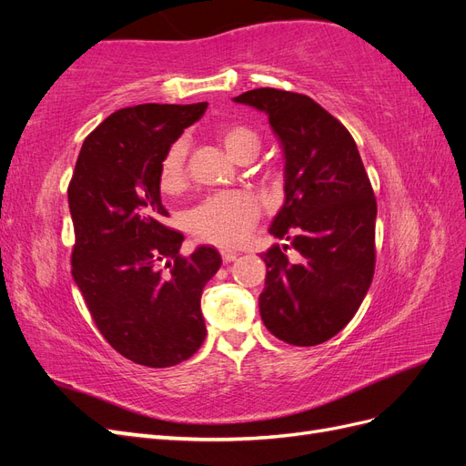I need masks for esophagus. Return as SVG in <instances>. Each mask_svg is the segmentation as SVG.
Here are the masks:
<instances>
[{
  "instance_id": "34e87169",
  "label": "esophagus",
  "mask_w": 466,
  "mask_h": 466,
  "mask_svg": "<svg viewBox=\"0 0 466 466\" xmlns=\"http://www.w3.org/2000/svg\"><path fill=\"white\" fill-rule=\"evenodd\" d=\"M237 257H238V252H235V250H228V248H223V250H221V260H223L225 264L233 262Z\"/></svg>"
}]
</instances>
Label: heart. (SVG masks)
<instances>
[{
    "label": "heart",
    "mask_w": 466,
    "mask_h": 466,
    "mask_svg": "<svg viewBox=\"0 0 466 466\" xmlns=\"http://www.w3.org/2000/svg\"><path fill=\"white\" fill-rule=\"evenodd\" d=\"M214 136L231 157L238 163L250 161L260 149V136L247 124L223 122L214 128ZM188 146L177 139L167 147L159 163V188L165 194H178L188 182L187 173ZM260 218V206L255 196L243 190L209 194L187 214V229L200 243L235 247Z\"/></svg>",
    "instance_id": "b5f03b06"
}]
</instances>
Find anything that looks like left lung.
Returning <instances> with one entry per match:
<instances>
[{
    "mask_svg": "<svg viewBox=\"0 0 466 466\" xmlns=\"http://www.w3.org/2000/svg\"><path fill=\"white\" fill-rule=\"evenodd\" d=\"M264 110L286 153V202L266 250L260 317L279 340L317 346L358 313L375 272L377 200L354 137L311 96L272 87L235 96ZM293 246L302 258L285 255Z\"/></svg>",
    "mask_w": 466,
    "mask_h": 466,
    "instance_id": "1",
    "label": "left lung"
}]
</instances>
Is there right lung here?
Masks as SVG:
<instances>
[{
  "mask_svg": "<svg viewBox=\"0 0 466 466\" xmlns=\"http://www.w3.org/2000/svg\"><path fill=\"white\" fill-rule=\"evenodd\" d=\"M208 103L137 105L112 112L86 137L67 187L76 243L72 276L98 332L120 356L171 368L206 338L202 289L221 257L180 252L163 223L159 163Z\"/></svg>",
  "mask_w": 466,
  "mask_h": 466,
  "instance_id": "obj_1",
  "label": "right lung"
}]
</instances>
